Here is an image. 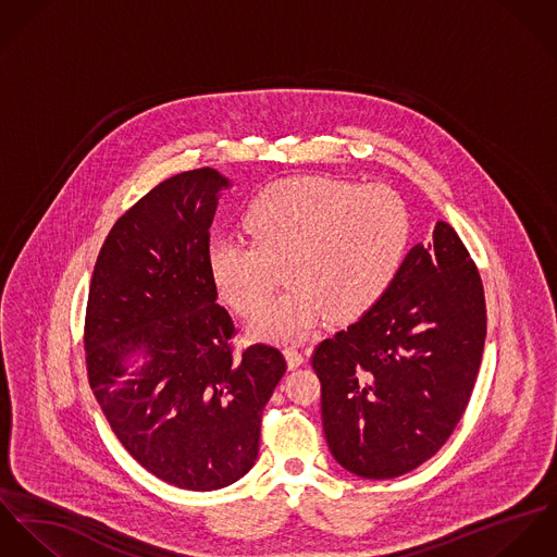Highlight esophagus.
Here are the masks:
<instances>
[{
	"mask_svg": "<svg viewBox=\"0 0 557 557\" xmlns=\"http://www.w3.org/2000/svg\"><path fill=\"white\" fill-rule=\"evenodd\" d=\"M284 357H286L290 370H295V368H299V366L306 363V355H304L299 348H295V346H288V348L284 350Z\"/></svg>",
	"mask_w": 557,
	"mask_h": 557,
	"instance_id": "esophagus-1",
	"label": "esophagus"
}]
</instances>
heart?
Returning <instances> with one entry per match:
<instances>
[{
	"mask_svg": "<svg viewBox=\"0 0 557 557\" xmlns=\"http://www.w3.org/2000/svg\"><path fill=\"white\" fill-rule=\"evenodd\" d=\"M248 242L213 239L207 269L218 297L256 313L285 269L292 290L249 324L264 339L306 337L324 315L350 322L393 286L410 242L404 198L384 184L297 177L264 187L244 213Z\"/></svg>",
	"mask_w": 557,
	"mask_h": 557,
	"instance_id": "heart-1",
	"label": "heart"
}]
</instances>
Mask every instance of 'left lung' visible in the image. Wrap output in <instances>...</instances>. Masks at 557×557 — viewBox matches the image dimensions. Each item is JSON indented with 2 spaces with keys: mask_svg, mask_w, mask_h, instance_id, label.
<instances>
[{
  "mask_svg": "<svg viewBox=\"0 0 557 557\" xmlns=\"http://www.w3.org/2000/svg\"><path fill=\"white\" fill-rule=\"evenodd\" d=\"M485 335L479 269L453 226L437 222L386 295L313 348L322 428L339 466L382 481L432 459L468 408Z\"/></svg>",
  "mask_w": 557,
  "mask_h": 557,
  "instance_id": "left-lung-1",
  "label": "left lung"
}]
</instances>
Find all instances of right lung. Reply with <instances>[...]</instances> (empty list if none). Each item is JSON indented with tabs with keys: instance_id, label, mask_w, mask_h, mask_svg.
<instances>
[{
	"instance_id": "add662e5",
	"label": "right lung",
	"mask_w": 557,
	"mask_h": 557,
	"mask_svg": "<svg viewBox=\"0 0 557 557\" xmlns=\"http://www.w3.org/2000/svg\"><path fill=\"white\" fill-rule=\"evenodd\" d=\"M228 186L205 166L132 205L98 253L85 311L87 375L111 430L145 470L189 492L248 474L262 410L286 371L273 346L237 355L235 322L215 304L207 248ZM136 351L148 363L127 374Z\"/></svg>"
}]
</instances>
